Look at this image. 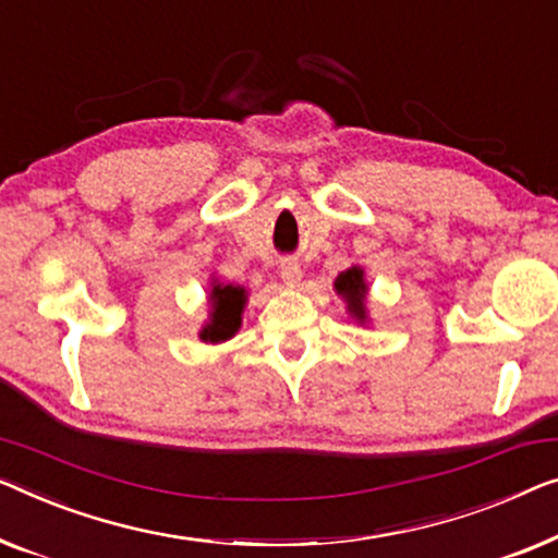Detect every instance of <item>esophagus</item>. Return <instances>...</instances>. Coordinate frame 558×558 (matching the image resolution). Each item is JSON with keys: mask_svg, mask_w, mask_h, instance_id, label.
Here are the masks:
<instances>
[{"mask_svg": "<svg viewBox=\"0 0 558 558\" xmlns=\"http://www.w3.org/2000/svg\"><path fill=\"white\" fill-rule=\"evenodd\" d=\"M280 278L288 288H295L298 282H301V265H298V260H293V257H286V260L280 263Z\"/></svg>", "mask_w": 558, "mask_h": 558, "instance_id": "34e87169", "label": "esophagus"}]
</instances>
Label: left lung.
<instances>
[{"mask_svg":"<svg viewBox=\"0 0 558 558\" xmlns=\"http://www.w3.org/2000/svg\"><path fill=\"white\" fill-rule=\"evenodd\" d=\"M332 288H336V293L343 298L345 313L351 315L359 326H368V280H365V270L361 265H351V268L340 272V276L332 280Z\"/></svg>","mask_w":558,"mask_h":558,"instance_id":"1","label":"left lung"}]
</instances>
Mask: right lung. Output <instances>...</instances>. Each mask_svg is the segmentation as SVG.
<instances>
[{
  "label": "right lung",
  "instance_id": "add662e5",
  "mask_svg": "<svg viewBox=\"0 0 558 558\" xmlns=\"http://www.w3.org/2000/svg\"><path fill=\"white\" fill-rule=\"evenodd\" d=\"M247 305V288L235 282H222L220 278L210 280L207 288V320L197 330L203 343H226L243 326V313Z\"/></svg>",
  "mask_w": 558,
  "mask_h": 558
}]
</instances>
